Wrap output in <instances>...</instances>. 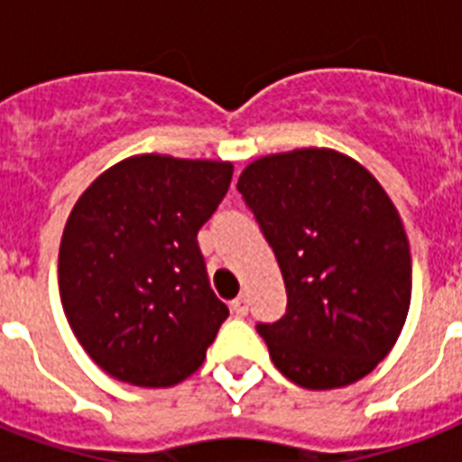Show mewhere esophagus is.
Returning a JSON list of instances; mask_svg holds the SVG:
<instances>
[{"label": "esophagus", "mask_w": 462, "mask_h": 462, "mask_svg": "<svg viewBox=\"0 0 462 462\" xmlns=\"http://www.w3.org/2000/svg\"><path fill=\"white\" fill-rule=\"evenodd\" d=\"M230 309L237 316H246V314H249V295H239L237 300H232Z\"/></svg>", "instance_id": "34e87169"}]
</instances>
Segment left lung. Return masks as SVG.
Here are the masks:
<instances>
[{
	"mask_svg": "<svg viewBox=\"0 0 462 462\" xmlns=\"http://www.w3.org/2000/svg\"><path fill=\"white\" fill-rule=\"evenodd\" d=\"M237 191L281 266L288 309L256 323L282 376L311 391L355 383L401 336L412 261L381 184L326 148L254 160Z\"/></svg>",
	"mask_w": 462,
	"mask_h": 462,
	"instance_id": "1",
	"label": "left lung"
}]
</instances>
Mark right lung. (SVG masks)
<instances>
[{
    "label": "right lung",
    "instance_id": "add662e5",
    "mask_svg": "<svg viewBox=\"0 0 462 462\" xmlns=\"http://www.w3.org/2000/svg\"><path fill=\"white\" fill-rule=\"evenodd\" d=\"M230 181V162L136 155L76 201L60 246L61 307L103 372L165 388L203 365L230 311L196 235Z\"/></svg>",
    "mask_w": 462,
    "mask_h": 462
}]
</instances>
